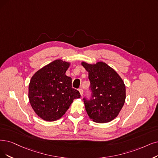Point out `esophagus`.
Instances as JSON below:
<instances>
[{
    "instance_id": "1",
    "label": "esophagus",
    "mask_w": 158,
    "mask_h": 158,
    "mask_svg": "<svg viewBox=\"0 0 158 158\" xmlns=\"http://www.w3.org/2000/svg\"><path fill=\"white\" fill-rule=\"evenodd\" d=\"M78 91H79V92H80V95L82 96V95H83V90H82V89H79Z\"/></svg>"
}]
</instances>
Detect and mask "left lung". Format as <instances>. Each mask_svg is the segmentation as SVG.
<instances>
[{
    "instance_id": "1",
    "label": "left lung",
    "mask_w": 158,
    "mask_h": 158,
    "mask_svg": "<svg viewBox=\"0 0 158 158\" xmlns=\"http://www.w3.org/2000/svg\"><path fill=\"white\" fill-rule=\"evenodd\" d=\"M89 73L92 97L84 98L89 117L98 123H109L115 118L124 106L126 86L118 73L103 61L96 64L81 62Z\"/></svg>"
}]
</instances>
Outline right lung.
I'll use <instances>...</instances> for the list:
<instances>
[{
	"label": "right lung",
	"mask_w": 158,
	"mask_h": 158,
	"mask_svg": "<svg viewBox=\"0 0 158 158\" xmlns=\"http://www.w3.org/2000/svg\"><path fill=\"white\" fill-rule=\"evenodd\" d=\"M71 63L56 60L44 66L31 77L28 87L29 102L36 115L46 121H55L64 115L74 99L80 94L72 87V79L65 74Z\"/></svg>",
	"instance_id": "1"
}]
</instances>
